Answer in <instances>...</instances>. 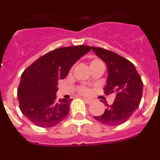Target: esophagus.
<instances>
[{"instance_id":"obj_1","label":"esophagus","mask_w":160,"mask_h":160,"mask_svg":"<svg viewBox=\"0 0 160 160\" xmlns=\"http://www.w3.org/2000/svg\"><path fill=\"white\" fill-rule=\"evenodd\" d=\"M83 100H84L85 102L88 103V104H90V103L91 102V100H90V99H88V98H83Z\"/></svg>"}]
</instances>
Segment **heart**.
Masks as SVG:
<instances>
[{
	"label": "heart",
	"mask_w": 160,
	"mask_h": 160,
	"mask_svg": "<svg viewBox=\"0 0 160 160\" xmlns=\"http://www.w3.org/2000/svg\"><path fill=\"white\" fill-rule=\"evenodd\" d=\"M89 66H90V68L91 69V70H94L96 68H104V65H103L102 62L98 58L96 57L90 58V59H89ZM73 68H71V70ZM77 90L79 94H83V95H87L90 93V90L87 87H84V86H80V87H78Z\"/></svg>",
	"instance_id": "heart-1"
}]
</instances>
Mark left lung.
I'll list each match as a JSON object with an SVG mask.
<instances>
[{"instance_id":"left-lung-1","label":"left lung","mask_w":160,"mask_h":160,"mask_svg":"<svg viewBox=\"0 0 160 160\" xmlns=\"http://www.w3.org/2000/svg\"><path fill=\"white\" fill-rule=\"evenodd\" d=\"M98 57L102 59L108 70L107 95L115 94L113 104L109 106L97 121L108 126H117L128 121L139 106L142 94V81L135 66L129 60L114 52L100 47H93Z\"/></svg>"}]
</instances>
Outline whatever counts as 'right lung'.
<instances>
[{
  "mask_svg": "<svg viewBox=\"0 0 160 160\" xmlns=\"http://www.w3.org/2000/svg\"><path fill=\"white\" fill-rule=\"evenodd\" d=\"M90 49L85 45L53 49L24 70L18 98L20 110L31 122L52 128L66 118L72 99L57 101L58 81L65 78L71 66Z\"/></svg>",
  "mask_w": 160,
  "mask_h": 160,
  "instance_id": "right-lung-1",
  "label": "right lung"
}]
</instances>
